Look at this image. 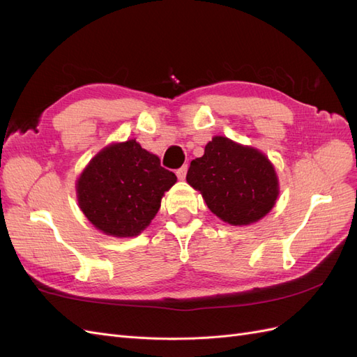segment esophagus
<instances>
[{"instance_id":"34e87169","label":"esophagus","mask_w":357,"mask_h":357,"mask_svg":"<svg viewBox=\"0 0 357 357\" xmlns=\"http://www.w3.org/2000/svg\"><path fill=\"white\" fill-rule=\"evenodd\" d=\"M186 172H188V165H183L181 168H178V169L176 171V174H177V177H178L180 180H185V178H186Z\"/></svg>"}]
</instances>
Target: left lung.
Listing matches in <instances>:
<instances>
[{
  "mask_svg": "<svg viewBox=\"0 0 357 357\" xmlns=\"http://www.w3.org/2000/svg\"><path fill=\"white\" fill-rule=\"evenodd\" d=\"M189 185L229 225H250L274 207L278 180L268 158L252 147L214 137L188 169Z\"/></svg>",
  "mask_w": 357,
  "mask_h": 357,
  "instance_id": "8db88e82",
  "label": "left lung"
}]
</instances>
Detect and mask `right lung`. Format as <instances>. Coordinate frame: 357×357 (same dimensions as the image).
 Instances as JSON below:
<instances>
[{
    "label": "right lung",
    "instance_id": "right-lung-1",
    "mask_svg": "<svg viewBox=\"0 0 357 357\" xmlns=\"http://www.w3.org/2000/svg\"><path fill=\"white\" fill-rule=\"evenodd\" d=\"M177 177L135 139L105 147L77 180V199L89 222L107 235L134 236L156 215Z\"/></svg>",
    "mask_w": 357,
    "mask_h": 357
}]
</instances>
